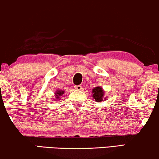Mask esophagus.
I'll return each instance as SVG.
<instances>
[{
	"mask_svg": "<svg viewBox=\"0 0 159 159\" xmlns=\"http://www.w3.org/2000/svg\"><path fill=\"white\" fill-rule=\"evenodd\" d=\"M75 89H77V90H81L82 89V85H75Z\"/></svg>",
	"mask_w": 159,
	"mask_h": 159,
	"instance_id": "esophagus-1",
	"label": "esophagus"
}]
</instances>
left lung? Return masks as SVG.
I'll return each instance as SVG.
<instances>
[{
	"instance_id": "8db88e82",
	"label": "left lung",
	"mask_w": 159,
	"mask_h": 159,
	"mask_svg": "<svg viewBox=\"0 0 159 159\" xmlns=\"http://www.w3.org/2000/svg\"><path fill=\"white\" fill-rule=\"evenodd\" d=\"M93 98L97 102H100L102 100V97L104 96V92L100 87H96L93 89Z\"/></svg>"
}]
</instances>
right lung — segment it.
Returning <instances> with one entry per match:
<instances>
[{
    "label": "right lung",
    "mask_w": 159,
    "mask_h": 159,
    "mask_svg": "<svg viewBox=\"0 0 159 159\" xmlns=\"http://www.w3.org/2000/svg\"><path fill=\"white\" fill-rule=\"evenodd\" d=\"M64 94V91H57V93H56V97H57V100H59V98H60V97L59 96H61V95H62Z\"/></svg>",
    "instance_id": "obj_1"
}]
</instances>
